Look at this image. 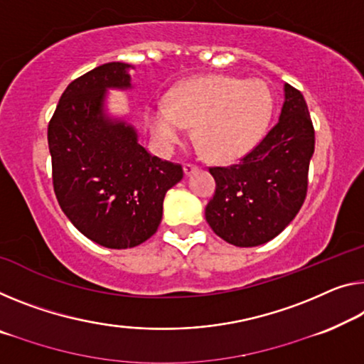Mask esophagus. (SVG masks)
Segmentation results:
<instances>
[{
	"instance_id": "34e87169",
	"label": "esophagus",
	"mask_w": 364,
	"mask_h": 364,
	"mask_svg": "<svg viewBox=\"0 0 364 364\" xmlns=\"http://www.w3.org/2000/svg\"><path fill=\"white\" fill-rule=\"evenodd\" d=\"M198 169H200V166L195 164V163H186V164H183V172H186V176L193 174V172L198 171Z\"/></svg>"
}]
</instances>
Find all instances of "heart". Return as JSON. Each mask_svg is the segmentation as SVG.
<instances>
[{
	"label": "heart",
	"instance_id": "1",
	"mask_svg": "<svg viewBox=\"0 0 364 364\" xmlns=\"http://www.w3.org/2000/svg\"><path fill=\"white\" fill-rule=\"evenodd\" d=\"M273 105V92L265 81L208 75L178 82L167 94L166 105H151L144 119L161 148H174L186 127H193L206 158L228 163L259 144Z\"/></svg>",
	"mask_w": 364,
	"mask_h": 364
}]
</instances>
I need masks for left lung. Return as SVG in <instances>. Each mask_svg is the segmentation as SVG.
Instances as JSON below:
<instances>
[{
  "instance_id": "left-lung-1",
  "label": "left lung",
  "mask_w": 364,
  "mask_h": 364,
  "mask_svg": "<svg viewBox=\"0 0 364 364\" xmlns=\"http://www.w3.org/2000/svg\"><path fill=\"white\" fill-rule=\"evenodd\" d=\"M314 143L304 96L287 85L279 122L264 139L237 164L208 167L216 188L205 218L215 234L237 247L277 237L306 200Z\"/></svg>"
}]
</instances>
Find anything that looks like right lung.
Instances as JSON below:
<instances>
[{
	"mask_svg": "<svg viewBox=\"0 0 364 364\" xmlns=\"http://www.w3.org/2000/svg\"><path fill=\"white\" fill-rule=\"evenodd\" d=\"M128 65H100L71 81L48 122L52 181L77 231L109 249H128L158 231L166 192L181 164L148 153L124 122L102 114L107 87H130Z\"/></svg>",
	"mask_w": 364,
	"mask_h": 364,
	"instance_id": "obj_1",
	"label": "right lung"
}]
</instances>
